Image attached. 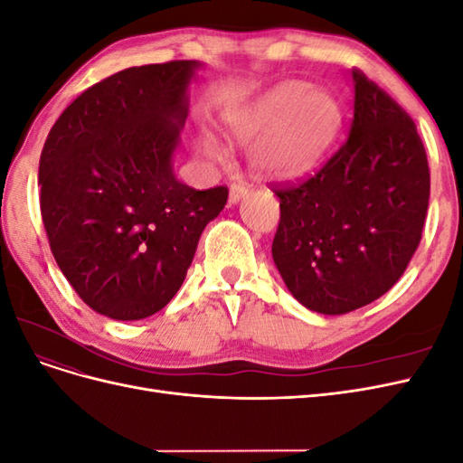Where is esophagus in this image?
<instances>
[{
	"label": "esophagus",
	"mask_w": 463,
	"mask_h": 463,
	"mask_svg": "<svg viewBox=\"0 0 463 463\" xmlns=\"http://www.w3.org/2000/svg\"><path fill=\"white\" fill-rule=\"evenodd\" d=\"M247 193H249V185L245 184V181H237V184H232V187H230V204L240 203V199L245 197Z\"/></svg>",
	"instance_id": "1"
}]
</instances>
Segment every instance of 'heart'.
I'll return each mask as SVG.
<instances>
[{
  "label": "heart",
  "mask_w": 463,
  "mask_h": 463,
  "mask_svg": "<svg viewBox=\"0 0 463 463\" xmlns=\"http://www.w3.org/2000/svg\"><path fill=\"white\" fill-rule=\"evenodd\" d=\"M342 109L325 90H313L305 80H286L249 108L223 118V129L233 141L253 146L255 170L270 179L299 177L320 160L338 133ZM201 150L210 158L222 154L214 138L204 137Z\"/></svg>",
  "instance_id": "heart-1"
}]
</instances>
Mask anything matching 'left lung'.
I'll list each match as a JSON object with an SVG mask.
<instances>
[{"mask_svg":"<svg viewBox=\"0 0 463 463\" xmlns=\"http://www.w3.org/2000/svg\"><path fill=\"white\" fill-rule=\"evenodd\" d=\"M347 141L293 185H274L272 257L307 309L344 315L394 286L421 241L429 208L427 152L413 119L359 69Z\"/></svg>","mask_w":463,"mask_h":463,"instance_id":"8db88e82","label":"left lung"}]
</instances>
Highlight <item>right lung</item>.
Instances as JSON below:
<instances>
[{"label": "right lung", "mask_w": 463, "mask_h": 463, "mask_svg": "<svg viewBox=\"0 0 463 463\" xmlns=\"http://www.w3.org/2000/svg\"><path fill=\"white\" fill-rule=\"evenodd\" d=\"M197 61L129 67L65 108L42 148L40 210L55 262L92 311L146 318L181 288L228 187L175 179Z\"/></svg>", "instance_id": "obj_1"}]
</instances>
